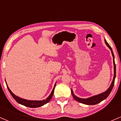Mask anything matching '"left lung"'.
Returning <instances> with one entry per match:
<instances>
[{"label": "left lung", "instance_id": "left-lung-1", "mask_svg": "<svg viewBox=\"0 0 121 121\" xmlns=\"http://www.w3.org/2000/svg\"><path fill=\"white\" fill-rule=\"evenodd\" d=\"M105 43L106 44V45L108 47V48L110 49L111 52H112V56H113V64H114V77H113V80L112 81V84H111L109 88L108 89V90L105 91H104V93H100L99 94H97V95H93V96L89 97L87 98H79V97H77L76 95H74V94L73 93V90L71 89V93L72 94V96H73L74 99L76 101H78V102H80V103L85 104V105H94L95 104H97L99 102H101V101H102L104 99H105L106 98L109 96V95L110 93V92L112 91V89H113V87L114 85V81H115V78H116V64H115L114 61V53L113 51H112V48L110 46L109 44H108V42L106 41V40L105 39Z\"/></svg>", "mask_w": 121, "mask_h": 121}]
</instances>
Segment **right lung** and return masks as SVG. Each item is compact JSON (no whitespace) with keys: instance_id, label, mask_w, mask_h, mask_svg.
<instances>
[{"instance_id":"1","label":"right lung","mask_w":121,"mask_h":121,"mask_svg":"<svg viewBox=\"0 0 121 121\" xmlns=\"http://www.w3.org/2000/svg\"><path fill=\"white\" fill-rule=\"evenodd\" d=\"M7 88L9 91L10 94H11V95L13 97V98L15 99V101L17 102V103L21 104V105H23L24 106H26L27 107H29V108H38V107L42 106L45 104L48 103L49 101L51 100V99L52 98L53 96V94L54 93V90H55V86H56V83H55V86H54L52 92L50 94V95L47 97L46 99H43V100L41 101H30V100H27V99H23V98H20V97H17V95H16L14 94L9 89V88L7 86Z\"/></svg>"}]
</instances>
